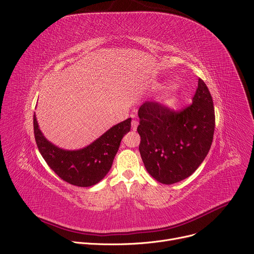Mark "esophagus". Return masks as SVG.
Here are the masks:
<instances>
[{"mask_svg":"<svg viewBox=\"0 0 254 254\" xmlns=\"http://www.w3.org/2000/svg\"><path fill=\"white\" fill-rule=\"evenodd\" d=\"M137 125H138V122H137L136 120H133V121L131 122V128H132L133 131H136Z\"/></svg>","mask_w":254,"mask_h":254,"instance_id":"1","label":"esophagus"}]
</instances>
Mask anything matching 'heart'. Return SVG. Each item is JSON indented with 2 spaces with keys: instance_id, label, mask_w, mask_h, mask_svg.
<instances>
[{
  "instance_id": "b5f03b06",
  "label": "heart",
  "mask_w": 254,
  "mask_h": 254,
  "mask_svg": "<svg viewBox=\"0 0 254 254\" xmlns=\"http://www.w3.org/2000/svg\"><path fill=\"white\" fill-rule=\"evenodd\" d=\"M162 87L165 88V87H167V86H166V85H162ZM176 101H177L176 95H169V96L165 99V101H164V103H165L166 107L171 108V107H173L174 104L176 103Z\"/></svg>"
}]
</instances>
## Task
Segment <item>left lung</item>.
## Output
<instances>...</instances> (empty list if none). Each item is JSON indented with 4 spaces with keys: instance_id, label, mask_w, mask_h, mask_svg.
<instances>
[{
    "instance_id": "obj_1",
    "label": "left lung",
    "mask_w": 254,
    "mask_h": 254,
    "mask_svg": "<svg viewBox=\"0 0 254 254\" xmlns=\"http://www.w3.org/2000/svg\"><path fill=\"white\" fill-rule=\"evenodd\" d=\"M139 153L146 171L164 185L191 175L204 161L215 127L211 94L199 79L192 103L174 112L157 102L145 101L138 110Z\"/></svg>"
}]
</instances>
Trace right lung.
Listing matches in <instances>:
<instances>
[{"instance_id":"1","label":"right lung","mask_w":254,"mask_h":254,"mask_svg":"<svg viewBox=\"0 0 254 254\" xmlns=\"http://www.w3.org/2000/svg\"><path fill=\"white\" fill-rule=\"evenodd\" d=\"M131 119L119 123L80 150H64L50 142L34 115V132L39 151L49 167L64 182L77 187L98 184L110 171L121 140L130 131Z\"/></svg>"}]
</instances>
